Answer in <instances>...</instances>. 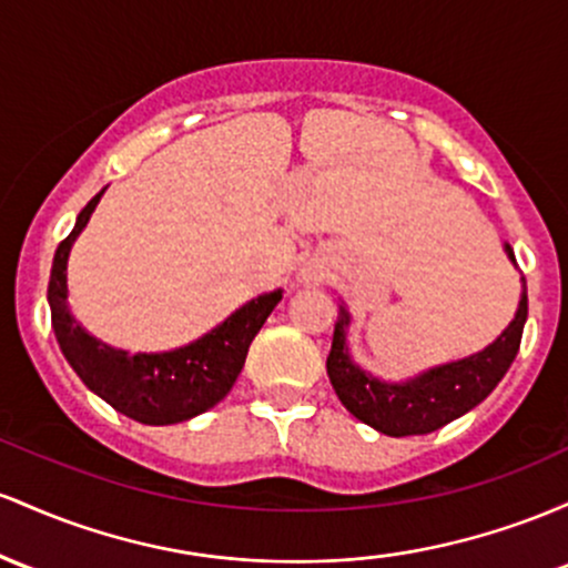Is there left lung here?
I'll list each match as a JSON object with an SVG mask.
<instances>
[{
  "label": "left lung",
  "instance_id": "left-lung-1",
  "mask_svg": "<svg viewBox=\"0 0 568 568\" xmlns=\"http://www.w3.org/2000/svg\"><path fill=\"white\" fill-rule=\"evenodd\" d=\"M505 252L509 263L518 267L513 246L505 244ZM520 284H524V292H520L518 311H515L513 322L501 329V335L494 343H488L483 352L429 367L405 381L375 378L373 373L356 365L346 343L352 314L341 303V316H337L333 333V348H329L327 356V375L337 399L362 424L373 426V429L384 432L388 437L429 435V432L469 413L505 378V373L520 348V337H524V324L528 316L524 276H520Z\"/></svg>",
  "mask_w": 568,
  "mask_h": 568
}]
</instances>
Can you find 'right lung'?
<instances>
[{
    "instance_id": "add662e5",
    "label": "right lung",
    "mask_w": 568,
    "mask_h": 568,
    "mask_svg": "<svg viewBox=\"0 0 568 568\" xmlns=\"http://www.w3.org/2000/svg\"><path fill=\"white\" fill-rule=\"evenodd\" d=\"M101 195L104 190L88 201V206L78 214L72 233L55 250L48 284L55 341L82 384L118 413L150 426L190 422L231 392L246 362L250 343L282 301L284 290L252 297L199 341L171 352L131 354L99 341L69 311L67 265L74 241L85 231Z\"/></svg>"
}]
</instances>
